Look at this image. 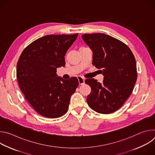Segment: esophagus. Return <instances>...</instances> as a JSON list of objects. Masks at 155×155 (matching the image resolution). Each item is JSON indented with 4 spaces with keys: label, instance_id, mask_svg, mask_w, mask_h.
<instances>
[{
    "label": "esophagus",
    "instance_id": "esophagus-1",
    "mask_svg": "<svg viewBox=\"0 0 155 155\" xmlns=\"http://www.w3.org/2000/svg\"><path fill=\"white\" fill-rule=\"evenodd\" d=\"M77 78H78V80L79 84L82 85V84H84V78H83L81 77H77Z\"/></svg>",
    "mask_w": 155,
    "mask_h": 155
}]
</instances>
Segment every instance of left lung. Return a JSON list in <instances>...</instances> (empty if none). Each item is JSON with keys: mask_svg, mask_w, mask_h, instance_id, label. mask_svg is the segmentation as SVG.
<instances>
[{"mask_svg": "<svg viewBox=\"0 0 155 155\" xmlns=\"http://www.w3.org/2000/svg\"><path fill=\"white\" fill-rule=\"evenodd\" d=\"M81 38L93 51V64L104 75L102 83L94 78L85 80L91 87L87 103L96 112L113 113L133 91L137 78L135 58L124 43L110 35L84 34Z\"/></svg>", "mask_w": 155, "mask_h": 155, "instance_id": "1", "label": "left lung"}]
</instances>
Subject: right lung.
Masks as SVG:
<instances>
[{"instance_id": "1", "label": "right lung", "mask_w": 155, "mask_h": 155, "mask_svg": "<svg viewBox=\"0 0 155 155\" xmlns=\"http://www.w3.org/2000/svg\"><path fill=\"white\" fill-rule=\"evenodd\" d=\"M78 34L49 35L35 40L22 52L16 77L26 100L40 115L55 118L64 115L78 86L72 77L65 80L56 74L65 65L64 56Z\"/></svg>"}]
</instances>
